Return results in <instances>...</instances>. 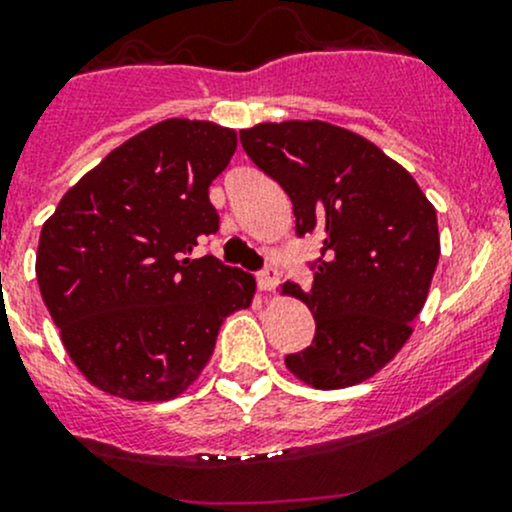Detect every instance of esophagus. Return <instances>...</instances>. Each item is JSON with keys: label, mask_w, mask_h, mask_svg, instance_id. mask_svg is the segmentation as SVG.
I'll use <instances>...</instances> for the list:
<instances>
[{"label": "esophagus", "mask_w": 512, "mask_h": 512, "mask_svg": "<svg viewBox=\"0 0 512 512\" xmlns=\"http://www.w3.org/2000/svg\"><path fill=\"white\" fill-rule=\"evenodd\" d=\"M258 288L261 290H276L278 283H280V276H278V268L273 266H266L263 271H258Z\"/></svg>", "instance_id": "1"}]
</instances>
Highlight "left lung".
Returning <instances> with one entry per match:
<instances>
[{"label":"left lung","instance_id":"left-lung-1","mask_svg":"<svg viewBox=\"0 0 512 512\" xmlns=\"http://www.w3.org/2000/svg\"><path fill=\"white\" fill-rule=\"evenodd\" d=\"M258 170L293 202L295 234L322 236L312 288L285 283L315 317V339L285 356L310 386L366 381L400 351L439 261L437 212L412 175L364 136L324 122L239 131Z\"/></svg>","mask_w":512,"mask_h":512}]
</instances>
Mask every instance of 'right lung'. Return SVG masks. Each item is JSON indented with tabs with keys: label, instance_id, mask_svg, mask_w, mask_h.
I'll list each match as a JSON object with an SVG mask.
<instances>
[{
	"label": "right lung",
	"instance_id": "1",
	"mask_svg": "<svg viewBox=\"0 0 512 512\" xmlns=\"http://www.w3.org/2000/svg\"><path fill=\"white\" fill-rule=\"evenodd\" d=\"M234 151L232 129L168 119L114 148L43 224V302L104 393L175 398L210 361L224 317L251 305L249 273L190 258L219 229L210 185Z\"/></svg>",
	"mask_w": 512,
	"mask_h": 512
}]
</instances>
